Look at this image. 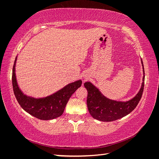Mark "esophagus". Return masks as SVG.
Instances as JSON below:
<instances>
[{"label": "esophagus", "mask_w": 159, "mask_h": 159, "mask_svg": "<svg viewBox=\"0 0 159 159\" xmlns=\"http://www.w3.org/2000/svg\"><path fill=\"white\" fill-rule=\"evenodd\" d=\"M84 79H88V76H87V75H85V76H84Z\"/></svg>", "instance_id": "34e87169"}]
</instances>
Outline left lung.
Returning <instances> with one entry per match:
<instances>
[{
	"instance_id": "8db88e82",
	"label": "left lung",
	"mask_w": 159,
	"mask_h": 159,
	"mask_svg": "<svg viewBox=\"0 0 159 159\" xmlns=\"http://www.w3.org/2000/svg\"><path fill=\"white\" fill-rule=\"evenodd\" d=\"M141 61L144 74L143 62L142 60ZM138 93L133 99L126 102L116 101L107 98L92 83L85 82L84 86L88 90L87 106L90 115L100 121L109 122L118 120L129 114L137 107L142 98L144 85V75Z\"/></svg>"
}]
</instances>
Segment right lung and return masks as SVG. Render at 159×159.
<instances>
[{
  "label": "right lung",
  "instance_id": "1",
  "mask_svg": "<svg viewBox=\"0 0 159 159\" xmlns=\"http://www.w3.org/2000/svg\"><path fill=\"white\" fill-rule=\"evenodd\" d=\"M16 57L12 69V87L15 98L21 108L41 120H51L62 115L69 98L81 86L82 80L69 83L61 90L43 98H34L25 95L19 88L15 74Z\"/></svg>",
  "mask_w": 159,
  "mask_h": 159
}]
</instances>
